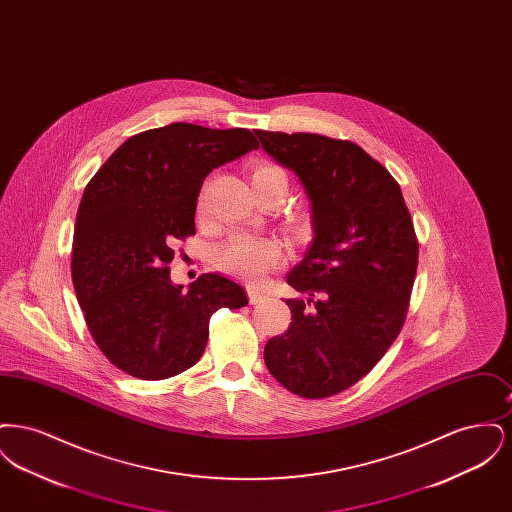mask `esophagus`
Segmentation results:
<instances>
[{
    "label": "esophagus",
    "mask_w": 512,
    "mask_h": 512,
    "mask_svg": "<svg viewBox=\"0 0 512 512\" xmlns=\"http://www.w3.org/2000/svg\"><path fill=\"white\" fill-rule=\"evenodd\" d=\"M247 295H249V303H263L265 299H267V295L263 292H259V290H255V288H249L247 290Z\"/></svg>",
    "instance_id": "esophagus-1"
}]
</instances>
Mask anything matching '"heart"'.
<instances>
[{
    "label": "heart",
    "instance_id": "b5f03b06",
    "mask_svg": "<svg viewBox=\"0 0 512 512\" xmlns=\"http://www.w3.org/2000/svg\"><path fill=\"white\" fill-rule=\"evenodd\" d=\"M251 182L257 194L270 192V190H288L286 174L272 165V163H259L251 172ZM293 228L297 234L307 236L311 230L309 220L305 217L293 220ZM282 261V247L274 240H259L251 236H234L217 249V263L228 274L242 278L249 284H259L272 268L278 267Z\"/></svg>",
    "mask_w": 512,
    "mask_h": 512
}]
</instances>
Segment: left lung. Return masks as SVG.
<instances>
[{"instance_id": "8db88e82", "label": "left lung", "mask_w": 512, "mask_h": 512, "mask_svg": "<svg viewBox=\"0 0 512 512\" xmlns=\"http://www.w3.org/2000/svg\"><path fill=\"white\" fill-rule=\"evenodd\" d=\"M295 172L313 240L286 282L290 328L265 345L268 372L301 397L347 390L399 336L418 265L413 220L399 184L363 147L320 134L255 132Z\"/></svg>"}]
</instances>
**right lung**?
Wrapping results in <instances>:
<instances>
[{
	"mask_svg": "<svg viewBox=\"0 0 512 512\" xmlns=\"http://www.w3.org/2000/svg\"><path fill=\"white\" fill-rule=\"evenodd\" d=\"M247 128L172 122L128 138L88 182L74 226L73 284L86 324L122 372L165 380L205 351L209 318L247 305L220 274L172 284L174 242L195 234L207 174L257 149Z\"/></svg>",
	"mask_w": 512,
	"mask_h": 512,
	"instance_id": "1",
	"label": "right lung"
}]
</instances>
